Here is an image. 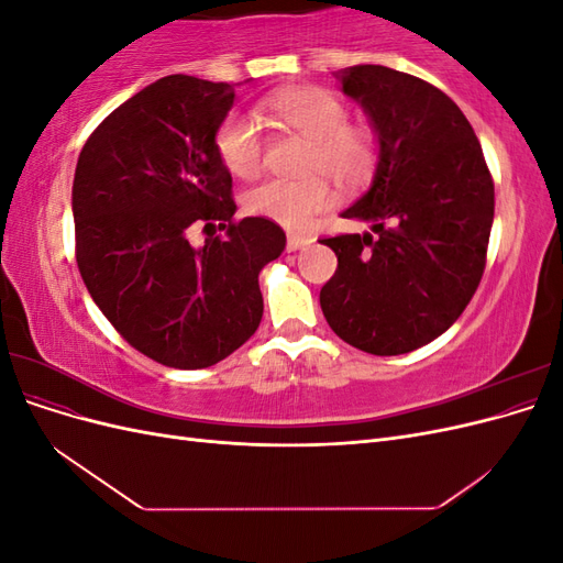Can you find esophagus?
Listing matches in <instances>:
<instances>
[{
  "instance_id": "esophagus-1",
  "label": "esophagus",
  "mask_w": 563,
  "mask_h": 563,
  "mask_svg": "<svg viewBox=\"0 0 563 563\" xmlns=\"http://www.w3.org/2000/svg\"><path fill=\"white\" fill-rule=\"evenodd\" d=\"M312 240L310 236H305V234H288V240H286V251L291 253V251H300L302 246H308Z\"/></svg>"
}]
</instances>
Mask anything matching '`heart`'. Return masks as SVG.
<instances>
[{
  "label": "heart",
  "instance_id": "obj_1",
  "mask_svg": "<svg viewBox=\"0 0 563 563\" xmlns=\"http://www.w3.org/2000/svg\"><path fill=\"white\" fill-rule=\"evenodd\" d=\"M261 112L272 122L310 141L296 180H265L244 197L249 213L300 230L333 207L335 192L323 172L343 185L362 183L378 162V131L364 122H347L350 110L335 93L321 87H302L265 98ZM218 159L236 178H251L263 166V133L258 119L234 110L216 129Z\"/></svg>",
  "mask_w": 563,
  "mask_h": 563
}]
</instances>
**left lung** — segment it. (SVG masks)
Returning <instances> with one entry per match:
<instances>
[{
    "label": "left lung",
    "mask_w": 563,
    "mask_h": 563,
    "mask_svg": "<svg viewBox=\"0 0 563 563\" xmlns=\"http://www.w3.org/2000/svg\"><path fill=\"white\" fill-rule=\"evenodd\" d=\"M380 139L368 192L343 216L376 236L335 234L338 269L319 302L338 338L391 356L432 343L463 314L482 282L496 209L479 139L430 81L383 65L340 77Z\"/></svg>",
    "instance_id": "1"
}]
</instances>
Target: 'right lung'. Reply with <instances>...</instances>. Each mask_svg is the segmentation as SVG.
<instances>
[{"instance_id":"1","label":"right lung","mask_w":563,"mask_h":563,"mask_svg":"<svg viewBox=\"0 0 563 563\" xmlns=\"http://www.w3.org/2000/svg\"><path fill=\"white\" fill-rule=\"evenodd\" d=\"M234 87L168 75L96 126L73 183L75 255L93 302L131 347L172 368H207L263 319L261 269L286 234L267 218L234 220L232 176L216 129ZM227 234L201 250L195 224Z\"/></svg>"}]
</instances>
